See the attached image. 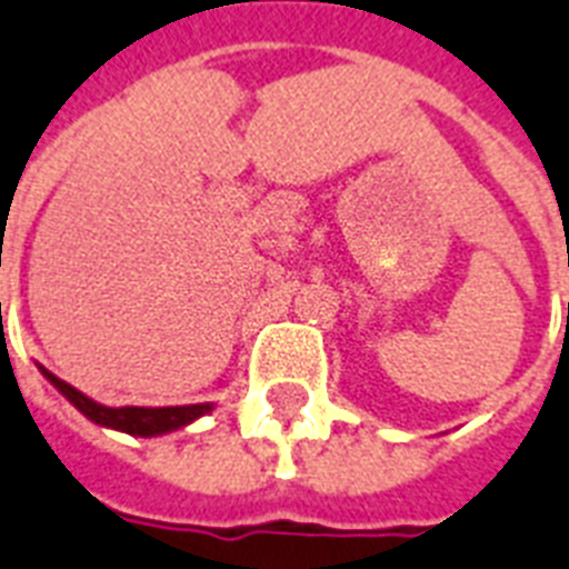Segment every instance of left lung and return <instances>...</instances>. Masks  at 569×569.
Listing matches in <instances>:
<instances>
[{
	"mask_svg": "<svg viewBox=\"0 0 569 569\" xmlns=\"http://www.w3.org/2000/svg\"><path fill=\"white\" fill-rule=\"evenodd\" d=\"M567 323H569V306H567Z\"/></svg>",
	"mask_w": 569,
	"mask_h": 569,
	"instance_id": "left-lung-1",
	"label": "left lung"
}]
</instances>
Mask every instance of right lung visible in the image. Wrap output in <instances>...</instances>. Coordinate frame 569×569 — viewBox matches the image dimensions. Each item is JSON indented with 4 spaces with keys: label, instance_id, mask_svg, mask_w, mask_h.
<instances>
[{
    "label": "right lung",
    "instance_id": "right-lung-1",
    "mask_svg": "<svg viewBox=\"0 0 569 569\" xmlns=\"http://www.w3.org/2000/svg\"><path fill=\"white\" fill-rule=\"evenodd\" d=\"M38 368H41V365H38ZM41 373L88 418V421H94V425L100 427H112V430H121V433L142 436V439L174 433L180 427L192 425V421H198V418L207 416V412H213V403H187V407H103V403H97V400H91L79 389H73L70 382L59 380V377L47 371V368H41Z\"/></svg>",
    "mask_w": 569,
    "mask_h": 569
}]
</instances>
